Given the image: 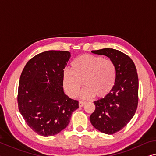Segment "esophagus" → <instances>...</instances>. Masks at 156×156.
<instances>
[{"instance_id":"1","label":"esophagus","mask_w":156,"mask_h":156,"mask_svg":"<svg viewBox=\"0 0 156 156\" xmlns=\"http://www.w3.org/2000/svg\"><path fill=\"white\" fill-rule=\"evenodd\" d=\"M86 104V102H83V101H80L79 102V107H83L84 105Z\"/></svg>"}]
</instances>
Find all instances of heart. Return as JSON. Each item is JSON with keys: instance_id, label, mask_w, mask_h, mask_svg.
I'll return each mask as SVG.
<instances>
[{"instance_id": "b5f03b06", "label": "heart", "mask_w": 156, "mask_h": 156, "mask_svg": "<svg viewBox=\"0 0 156 156\" xmlns=\"http://www.w3.org/2000/svg\"><path fill=\"white\" fill-rule=\"evenodd\" d=\"M71 70L63 73V86L66 93L76 97L82 87L80 96L84 99L95 96L105 97L112 90L116 80V67L113 62L101 56L85 54L71 63Z\"/></svg>"}]
</instances>
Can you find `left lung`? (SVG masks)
<instances>
[{
    "label": "left lung",
    "mask_w": 156,
    "mask_h": 156,
    "mask_svg": "<svg viewBox=\"0 0 156 156\" xmlns=\"http://www.w3.org/2000/svg\"><path fill=\"white\" fill-rule=\"evenodd\" d=\"M91 53L107 56L116 67L112 90L104 98L94 102L96 109L90 117L96 129L112 135L125 127L137 110L139 88L137 69L130 57L116 49L106 48Z\"/></svg>",
    "instance_id": "8db88e82"
}]
</instances>
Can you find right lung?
Segmentation results:
<instances>
[{"mask_svg": "<svg viewBox=\"0 0 156 156\" xmlns=\"http://www.w3.org/2000/svg\"><path fill=\"white\" fill-rule=\"evenodd\" d=\"M71 58L68 51H48L30 59L19 84V110L28 126L44 137L67 126L78 101L64 92V69Z\"/></svg>", "mask_w": 156, "mask_h": 156, "instance_id": "obj_1", "label": "right lung"}]
</instances>
